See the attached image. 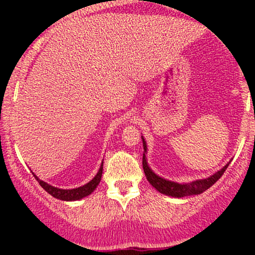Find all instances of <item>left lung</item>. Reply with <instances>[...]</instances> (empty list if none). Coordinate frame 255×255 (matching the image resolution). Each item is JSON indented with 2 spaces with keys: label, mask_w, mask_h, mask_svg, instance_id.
Returning a JSON list of instances; mask_svg holds the SVG:
<instances>
[{
  "label": "left lung",
  "mask_w": 255,
  "mask_h": 255,
  "mask_svg": "<svg viewBox=\"0 0 255 255\" xmlns=\"http://www.w3.org/2000/svg\"><path fill=\"white\" fill-rule=\"evenodd\" d=\"M142 142H144V150L146 152V144L144 139H142ZM228 165L229 164H227L223 169H221L218 172L213 174L212 176L205 178V180H198L191 183H176L172 182V181L164 180V178L157 176V175L151 170L150 166L147 165L145 153L144 156H142V168H144V172L148 182H150L159 193H163V194L170 195V197L175 198L188 197V195L200 194V193L205 192L222 177V175H223L224 171L227 170Z\"/></svg>",
  "instance_id": "8db88e82"
}]
</instances>
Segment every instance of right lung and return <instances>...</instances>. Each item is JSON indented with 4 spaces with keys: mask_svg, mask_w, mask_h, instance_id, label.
<instances>
[{
    "mask_svg": "<svg viewBox=\"0 0 255 255\" xmlns=\"http://www.w3.org/2000/svg\"><path fill=\"white\" fill-rule=\"evenodd\" d=\"M102 172H103V164H102L101 168H99V171L97 172V175H96V176L93 177L89 183L85 184L83 187H79V188H74V189L56 188V187H52L50 184L45 183L44 181L39 180L36 175H33V176L37 178V181L39 182L40 186L43 187V189H45V191L50 195H52L54 198L60 199V200H64V201H73V200H79V199L87 197V195H90L91 193L95 191V189L97 188L99 182H101Z\"/></svg>",
    "mask_w": 255,
    "mask_h": 255,
    "instance_id": "add662e5",
    "label": "right lung"
}]
</instances>
